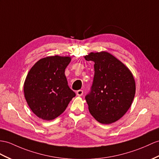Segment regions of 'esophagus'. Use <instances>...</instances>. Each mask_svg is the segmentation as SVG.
Returning a JSON list of instances; mask_svg holds the SVG:
<instances>
[{
	"label": "esophagus",
	"mask_w": 159,
	"mask_h": 159,
	"mask_svg": "<svg viewBox=\"0 0 159 159\" xmlns=\"http://www.w3.org/2000/svg\"><path fill=\"white\" fill-rule=\"evenodd\" d=\"M83 93H84V92H83L82 90H77V91L76 92L77 95L79 96H82V95H83Z\"/></svg>",
	"instance_id": "obj_1"
}]
</instances>
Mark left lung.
Listing matches in <instances>:
<instances>
[{"instance_id":"obj_1","label":"left lung","mask_w":159,"mask_h":159,"mask_svg":"<svg viewBox=\"0 0 159 159\" xmlns=\"http://www.w3.org/2000/svg\"><path fill=\"white\" fill-rule=\"evenodd\" d=\"M94 62L90 91L85 96L90 114L102 124H110L128 111L135 93V80L124 64L107 52L85 57Z\"/></svg>"}]
</instances>
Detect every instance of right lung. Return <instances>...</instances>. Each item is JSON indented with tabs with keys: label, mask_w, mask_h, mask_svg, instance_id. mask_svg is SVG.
<instances>
[{
	"label": "right lung",
	"mask_w": 159,
	"mask_h": 159,
	"mask_svg": "<svg viewBox=\"0 0 159 159\" xmlns=\"http://www.w3.org/2000/svg\"><path fill=\"white\" fill-rule=\"evenodd\" d=\"M70 61L69 57H48L30 69L24 83V95L37 117L47 121L57 118L75 96L65 75Z\"/></svg>",
	"instance_id": "add662e5"
}]
</instances>
